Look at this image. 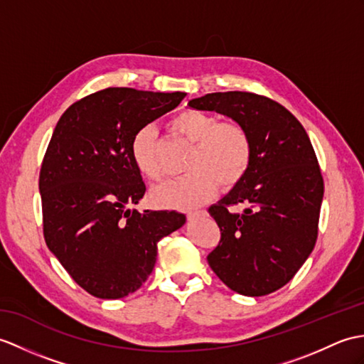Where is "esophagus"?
I'll return each instance as SVG.
<instances>
[{
  "label": "esophagus",
  "mask_w": 364,
  "mask_h": 364,
  "mask_svg": "<svg viewBox=\"0 0 364 364\" xmlns=\"http://www.w3.org/2000/svg\"><path fill=\"white\" fill-rule=\"evenodd\" d=\"M205 214H206V210H191V213H188V218H189V220H193V218L201 217Z\"/></svg>",
  "instance_id": "34e87169"
}]
</instances>
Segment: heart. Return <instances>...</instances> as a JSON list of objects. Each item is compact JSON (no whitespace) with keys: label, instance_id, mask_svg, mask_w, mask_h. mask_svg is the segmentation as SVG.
I'll return each instance as SVG.
<instances>
[{"label":"heart","instance_id":"heart-1","mask_svg":"<svg viewBox=\"0 0 364 364\" xmlns=\"http://www.w3.org/2000/svg\"><path fill=\"white\" fill-rule=\"evenodd\" d=\"M171 129L192 144L181 178L168 180L150 191V200L159 208L189 209L208 201L218 188L230 191L247 175L252 158L248 132L237 122H220L218 117L198 109H186L175 116ZM132 159L149 180L163 175L161 147L154 125H144L130 144Z\"/></svg>","mask_w":364,"mask_h":364}]
</instances>
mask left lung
Listing matches in <instances>:
<instances>
[{
	"label": "left lung",
	"mask_w": 364,
	"mask_h": 364,
	"mask_svg": "<svg viewBox=\"0 0 364 364\" xmlns=\"http://www.w3.org/2000/svg\"><path fill=\"white\" fill-rule=\"evenodd\" d=\"M189 107L231 117L250 134L247 175L209 208L222 237L208 264L232 291L265 296L290 282L315 248L324 196L315 150L296 117L269 97L210 92ZM237 204L242 215L230 213Z\"/></svg>",
	"instance_id": "obj_1"
}]
</instances>
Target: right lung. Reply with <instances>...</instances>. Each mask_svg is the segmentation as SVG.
<instances>
[{"instance_id": "obj_1", "label": "right lung", "mask_w": 364, "mask_h": 364, "mask_svg": "<svg viewBox=\"0 0 364 364\" xmlns=\"http://www.w3.org/2000/svg\"><path fill=\"white\" fill-rule=\"evenodd\" d=\"M184 92L105 88L58 119L40 168L48 248L74 282L100 299H119L147 281L158 242L186 215L129 209L146 184L130 144L141 127L171 112Z\"/></svg>"}]
</instances>
